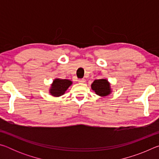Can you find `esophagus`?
I'll return each mask as SVG.
<instances>
[{
  "label": "esophagus",
  "mask_w": 159,
  "mask_h": 159,
  "mask_svg": "<svg viewBox=\"0 0 159 159\" xmlns=\"http://www.w3.org/2000/svg\"><path fill=\"white\" fill-rule=\"evenodd\" d=\"M78 82H79V83H85V79H79V80H78Z\"/></svg>",
  "instance_id": "obj_1"
}]
</instances>
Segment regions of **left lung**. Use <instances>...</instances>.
I'll return each instance as SVG.
<instances>
[{
	"mask_svg": "<svg viewBox=\"0 0 159 159\" xmlns=\"http://www.w3.org/2000/svg\"><path fill=\"white\" fill-rule=\"evenodd\" d=\"M91 87L97 95L100 96H107L111 93L110 84L106 79H98L94 80Z\"/></svg>",
	"mask_w": 159,
	"mask_h": 159,
	"instance_id": "left-lung-1",
	"label": "left lung"
}]
</instances>
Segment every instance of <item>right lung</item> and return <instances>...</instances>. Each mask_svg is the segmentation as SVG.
Returning a JSON list of instances; mask_svg holds the SVG:
<instances>
[{"label":"right lung","instance_id":"1","mask_svg":"<svg viewBox=\"0 0 159 159\" xmlns=\"http://www.w3.org/2000/svg\"><path fill=\"white\" fill-rule=\"evenodd\" d=\"M72 82L67 79H55L53 81L50 89V93L55 97H58L63 95L67 90Z\"/></svg>","mask_w":159,"mask_h":159}]
</instances>
